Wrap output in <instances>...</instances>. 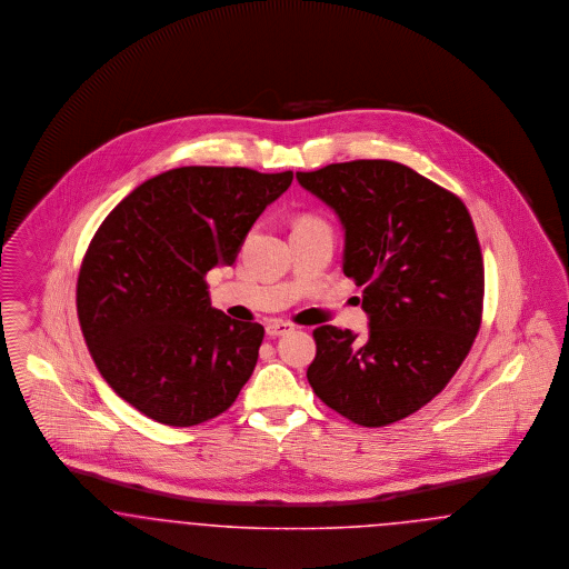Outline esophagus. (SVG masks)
Masks as SVG:
<instances>
[{
	"label": "esophagus",
	"instance_id": "esophagus-1",
	"mask_svg": "<svg viewBox=\"0 0 569 569\" xmlns=\"http://www.w3.org/2000/svg\"><path fill=\"white\" fill-rule=\"evenodd\" d=\"M296 327L291 325V322L284 321H268L266 322V333L270 336V338H278V336H284V333H289V331H293Z\"/></svg>",
	"mask_w": 569,
	"mask_h": 569
}]
</instances>
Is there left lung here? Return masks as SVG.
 Here are the masks:
<instances>
[{
	"label": "left lung",
	"mask_w": 569,
	"mask_h": 569,
	"mask_svg": "<svg viewBox=\"0 0 569 569\" xmlns=\"http://www.w3.org/2000/svg\"><path fill=\"white\" fill-rule=\"evenodd\" d=\"M345 229L342 270L363 287L368 336L322 325L308 382L363 427L406 419L438 396L480 329L485 266L466 203L385 159L297 172Z\"/></svg>",
	"instance_id": "8db88e82"
}]
</instances>
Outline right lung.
Returning <instances> with one entry per match:
<instances>
[{
	"instance_id": "obj_1",
	"label": "right lung",
	"mask_w": 569,
	"mask_h": 569,
	"mask_svg": "<svg viewBox=\"0 0 569 569\" xmlns=\"http://www.w3.org/2000/svg\"><path fill=\"white\" fill-rule=\"evenodd\" d=\"M293 172L189 166L157 173L106 217L82 259L78 321L99 373L170 427L224 412L257 366L263 327L210 306L203 276L233 266Z\"/></svg>"
}]
</instances>
